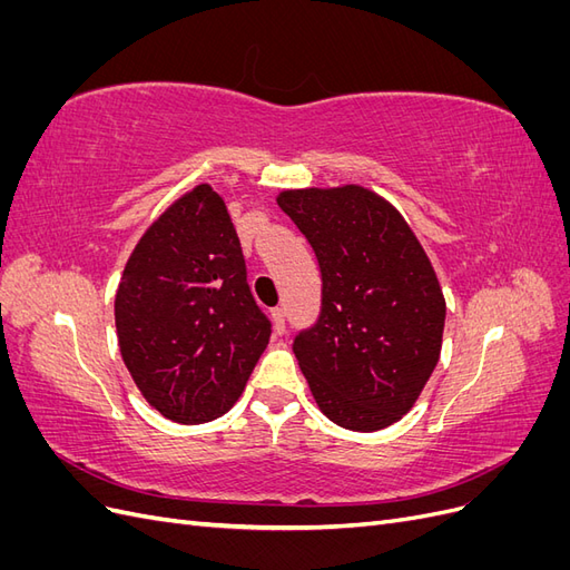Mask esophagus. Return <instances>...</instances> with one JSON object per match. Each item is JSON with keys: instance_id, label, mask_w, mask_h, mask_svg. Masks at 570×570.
Returning <instances> with one entry per match:
<instances>
[{"instance_id": "obj_1", "label": "esophagus", "mask_w": 570, "mask_h": 570, "mask_svg": "<svg viewBox=\"0 0 570 570\" xmlns=\"http://www.w3.org/2000/svg\"><path fill=\"white\" fill-rule=\"evenodd\" d=\"M273 331H275V335H283L285 333V308H273Z\"/></svg>"}]
</instances>
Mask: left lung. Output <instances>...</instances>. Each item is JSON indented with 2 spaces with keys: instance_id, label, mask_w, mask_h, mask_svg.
Listing matches in <instances>:
<instances>
[{
  "instance_id": "1",
  "label": "left lung",
  "mask_w": 570,
  "mask_h": 570,
  "mask_svg": "<svg viewBox=\"0 0 570 570\" xmlns=\"http://www.w3.org/2000/svg\"><path fill=\"white\" fill-rule=\"evenodd\" d=\"M278 206L321 268L318 318L292 342L316 404L356 433L392 425L440 358L446 308L433 266L371 189H287Z\"/></svg>"
}]
</instances>
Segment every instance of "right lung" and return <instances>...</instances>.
I'll return each instance as SVG.
<instances>
[{
  "instance_id": "right-lung-1",
  "label": "right lung",
  "mask_w": 570,
  "mask_h": 570,
  "mask_svg": "<svg viewBox=\"0 0 570 570\" xmlns=\"http://www.w3.org/2000/svg\"><path fill=\"white\" fill-rule=\"evenodd\" d=\"M118 347L161 416L206 423L243 394L271 337L226 204L209 185L151 223L116 292Z\"/></svg>"
}]
</instances>
